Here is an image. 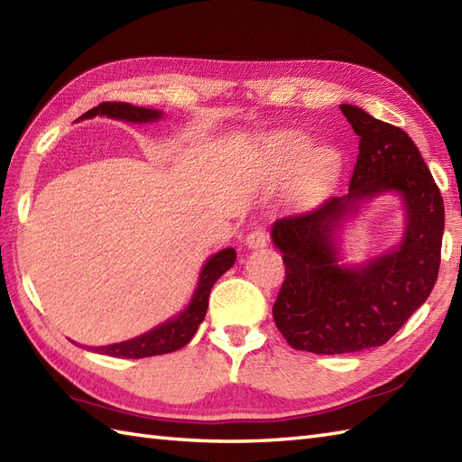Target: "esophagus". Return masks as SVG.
Segmentation results:
<instances>
[{"instance_id": "1", "label": "esophagus", "mask_w": 462, "mask_h": 462, "mask_svg": "<svg viewBox=\"0 0 462 462\" xmlns=\"http://www.w3.org/2000/svg\"><path fill=\"white\" fill-rule=\"evenodd\" d=\"M267 240H269L267 232L263 228H255V230H252L250 234L245 236V245L252 247V250H255V247L267 245Z\"/></svg>"}]
</instances>
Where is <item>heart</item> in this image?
<instances>
[{"mask_svg": "<svg viewBox=\"0 0 462 462\" xmlns=\"http://www.w3.org/2000/svg\"><path fill=\"white\" fill-rule=\"evenodd\" d=\"M310 138L300 133H281L267 142L269 168L273 173H294V189L302 195L318 193L336 180L339 171V153L328 146L310 150Z\"/></svg>", "mask_w": 462, "mask_h": 462, "instance_id": "obj_1", "label": "heart"}]
</instances>
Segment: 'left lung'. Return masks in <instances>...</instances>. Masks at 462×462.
I'll use <instances>...</instances> for the list:
<instances>
[{"label":"left lung","mask_w":462,"mask_h":462,"mask_svg":"<svg viewBox=\"0 0 462 462\" xmlns=\"http://www.w3.org/2000/svg\"><path fill=\"white\" fill-rule=\"evenodd\" d=\"M339 109L359 136L347 193L282 217L271 230L287 273L273 304L275 326L291 347L318 355L384 346L428 300L445 228L439 187L411 138L355 105ZM378 192H398L405 200V238L365 266H339L338 224Z\"/></svg>","instance_id":"1"}]
</instances>
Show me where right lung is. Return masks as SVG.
I'll list each match as a JSON object with an SVG mask.
<instances>
[{
	"instance_id": "right-lung-1",
	"label": "right lung",
	"mask_w": 462,
	"mask_h": 462,
	"mask_svg": "<svg viewBox=\"0 0 462 462\" xmlns=\"http://www.w3.org/2000/svg\"><path fill=\"white\" fill-rule=\"evenodd\" d=\"M97 115L121 118V121H130V123H150V121H158L162 116V111L136 107V105L121 103V101H107L89 109L79 118H91ZM234 262H236V252L232 247H226V250L208 257V262L205 263L203 271H200L193 297L180 316L171 318V320L163 322L162 326L153 328L150 332L142 334L134 339L121 341V344H113V346L96 347L93 351L109 355V357L142 359V357H152V355H163V353H171L185 347L189 341L193 339L200 322L205 320L207 309H208V294L212 285L220 279V275L226 273V271L234 265Z\"/></svg>"
}]
</instances>
